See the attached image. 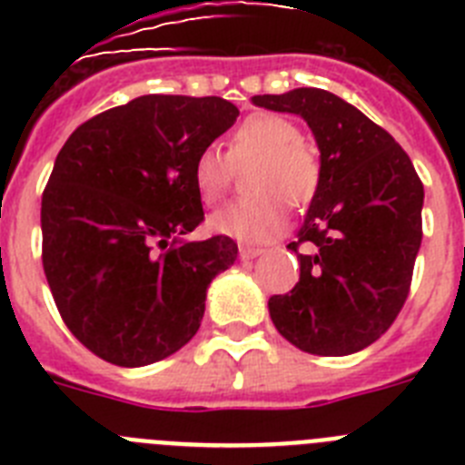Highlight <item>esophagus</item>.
<instances>
[{"label":"esophagus","mask_w":465,"mask_h":465,"mask_svg":"<svg viewBox=\"0 0 465 465\" xmlns=\"http://www.w3.org/2000/svg\"><path fill=\"white\" fill-rule=\"evenodd\" d=\"M262 249L261 246H253V244H242L240 246V258L242 261H252V258L261 256Z\"/></svg>","instance_id":"esophagus-1"}]
</instances>
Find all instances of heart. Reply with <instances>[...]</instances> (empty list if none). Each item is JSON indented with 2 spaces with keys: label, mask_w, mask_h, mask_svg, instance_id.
I'll return each mask as SVG.
<instances>
[{
  "label": "heart",
  "mask_w": 465,
  "mask_h": 465,
  "mask_svg": "<svg viewBox=\"0 0 465 465\" xmlns=\"http://www.w3.org/2000/svg\"><path fill=\"white\" fill-rule=\"evenodd\" d=\"M246 172L249 195L225 204L209 219L219 235L244 242L270 240L286 225V203L305 207L322 186V160L302 142V133L277 114H252L230 134L225 155L207 146L193 160V186L204 204L228 193L232 174Z\"/></svg>",
  "instance_id": "1"
}]
</instances>
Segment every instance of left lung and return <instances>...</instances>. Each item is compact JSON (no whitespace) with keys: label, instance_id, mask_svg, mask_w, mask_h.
Listing matches in <instances>:
<instances>
[{"label":"left lung","instance_id":"obj_1","mask_svg":"<svg viewBox=\"0 0 465 465\" xmlns=\"http://www.w3.org/2000/svg\"><path fill=\"white\" fill-rule=\"evenodd\" d=\"M253 104L305 118L322 151V186L289 244L300 282L268 302L274 328L307 354H354L408 300L424 183L396 139L338 94L295 88Z\"/></svg>","mask_w":465,"mask_h":465}]
</instances>
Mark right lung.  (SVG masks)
<instances>
[{"instance_id":"1","label":"right lung","mask_w":465,"mask_h":465,"mask_svg":"<svg viewBox=\"0 0 465 465\" xmlns=\"http://www.w3.org/2000/svg\"><path fill=\"white\" fill-rule=\"evenodd\" d=\"M240 109L221 97L143 94L72 133L41 197V261L72 335L139 368L200 328L207 286L237 258L225 235L179 242L204 221L193 160Z\"/></svg>"}]
</instances>
